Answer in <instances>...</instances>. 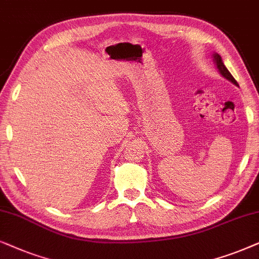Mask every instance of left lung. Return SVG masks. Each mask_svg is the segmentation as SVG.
Wrapping results in <instances>:
<instances>
[{
    "mask_svg": "<svg viewBox=\"0 0 259 259\" xmlns=\"http://www.w3.org/2000/svg\"><path fill=\"white\" fill-rule=\"evenodd\" d=\"M214 61H215V64H217V67L219 68L220 73H222L226 79H229L230 81H232L233 84L238 85V82L236 81V79H234V78L232 77V74L230 73V71L227 70V68L225 67V65H224L222 58H220L219 54H214Z\"/></svg>",
    "mask_w": 259,
    "mask_h": 259,
    "instance_id": "left-lung-1",
    "label": "left lung"
}]
</instances>
